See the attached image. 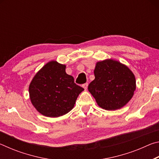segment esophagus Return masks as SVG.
Wrapping results in <instances>:
<instances>
[{
  "instance_id": "esophagus-1",
  "label": "esophagus",
  "mask_w": 159,
  "mask_h": 159,
  "mask_svg": "<svg viewBox=\"0 0 159 159\" xmlns=\"http://www.w3.org/2000/svg\"><path fill=\"white\" fill-rule=\"evenodd\" d=\"M83 88H84V89L85 90H86V89H87V88H88V83H84V84H83Z\"/></svg>"
}]
</instances>
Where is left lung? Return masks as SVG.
Segmentation results:
<instances>
[{
  "instance_id": "8db88e82",
  "label": "left lung",
  "mask_w": 159,
  "mask_h": 159,
  "mask_svg": "<svg viewBox=\"0 0 159 159\" xmlns=\"http://www.w3.org/2000/svg\"><path fill=\"white\" fill-rule=\"evenodd\" d=\"M94 74L88 90L102 109H120L133 98L135 78L126 66L113 60H104L96 64Z\"/></svg>"
}]
</instances>
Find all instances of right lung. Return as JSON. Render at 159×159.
<instances>
[{
    "instance_id": "1",
    "label": "right lung",
    "mask_w": 159,
    "mask_h": 159,
    "mask_svg": "<svg viewBox=\"0 0 159 159\" xmlns=\"http://www.w3.org/2000/svg\"><path fill=\"white\" fill-rule=\"evenodd\" d=\"M66 66L52 61L35 75L29 85L31 103L37 111L48 117H58L74 108L84 90L65 71Z\"/></svg>"
}]
</instances>
